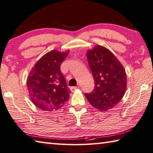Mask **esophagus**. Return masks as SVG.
I'll use <instances>...</instances> for the list:
<instances>
[{"label":"esophagus","mask_w":153,"mask_h":153,"mask_svg":"<svg viewBox=\"0 0 153 153\" xmlns=\"http://www.w3.org/2000/svg\"><path fill=\"white\" fill-rule=\"evenodd\" d=\"M79 86L78 87H71V91H75L77 89H79Z\"/></svg>","instance_id":"esophagus-1"}]
</instances>
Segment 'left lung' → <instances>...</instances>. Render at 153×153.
Listing matches in <instances>:
<instances>
[{
    "mask_svg": "<svg viewBox=\"0 0 153 153\" xmlns=\"http://www.w3.org/2000/svg\"><path fill=\"white\" fill-rule=\"evenodd\" d=\"M87 57L95 87L92 93H85V97L95 108L106 111L116 106L125 94V69L110 50L100 45L88 50Z\"/></svg>",
    "mask_w": 153,
    "mask_h": 153,
    "instance_id": "1",
    "label": "left lung"
}]
</instances>
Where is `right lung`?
I'll return each mask as SVG.
<instances>
[{
    "mask_svg": "<svg viewBox=\"0 0 153 153\" xmlns=\"http://www.w3.org/2000/svg\"><path fill=\"white\" fill-rule=\"evenodd\" d=\"M70 50H53L44 54L32 68L27 79L29 97L43 111L60 109L69 100L71 91L62 74L60 65Z\"/></svg>",
    "mask_w": 153,
    "mask_h": 153,
    "instance_id": "add662e5",
    "label": "right lung"
}]
</instances>
